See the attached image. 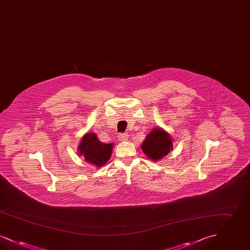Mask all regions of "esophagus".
<instances>
[{
	"label": "esophagus",
	"instance_id": "1",
	"mask_svg": "<svg viewBox=\"0 0 250 250\" xmlns=\"http://www.w3.org/2000/svg\"><path fill=\"white\" fill-rule=\"evenodd\" d=\"M118 140L120 142L124 143V142H126L128 140V135L126 133H121L118 136Z\"/></svg>",
	"mask_w": 250,
	"mask_h": 250
}]
</instances>
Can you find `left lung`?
<instances>
[{
	"label": "left lung",
	"instance_id": "8db88e82",
	"mask_svg": "<svg viewBox=\"0 0 250 250\" xmlns=\"http://www.w3.org/2000/svg\"><path fill=\"white\" fill-rule=\"evenodd\" d=\"M143 153L152 160H160L172 149L170 135L162 128H154L142 144Z\"/></svg>",
	"mask_w": 250,
	"mask_h": 250
}]
</instances>
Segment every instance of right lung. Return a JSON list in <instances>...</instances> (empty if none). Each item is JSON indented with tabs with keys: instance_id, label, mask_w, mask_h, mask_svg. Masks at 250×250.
<instances>
[{
	"instance_id": "1",
	"label": "right lung",
	"mask_w": 250,
	"mask_h": 250,
	"mask_svg": "<svg viewBox=\"0 0 250 250\" xmlns=\"http://www.w3.org/2000/svg\"><path fill=\"white\" fill-rule=\"evenodd\" d=\"M113 143H101L95 133L85 134L78 151L84 159L93 166L103 167L111 155Z\"/></svg>"
}]
</instances>
